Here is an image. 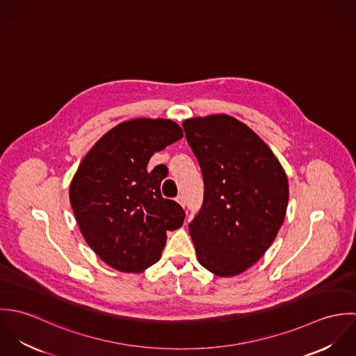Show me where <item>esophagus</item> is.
<instances>
[{
  "label": "esophagus",
  "mask_w": 356,
  "mask_h": 356,
  "mask_svg": "<svg viewBox=\"0 0 356 356\" xmlns=\"http://www.w3.org/2000/svg\"><path fill=\"white\" fill-rule=\"evenodd\" d=\"M175 200H177V202H178V203L181 204V205H182V207H185V196H184V195H178V196H177V199H175Z\"/></svg>",
  "instance_id": "obj_1"
}]
</instances>
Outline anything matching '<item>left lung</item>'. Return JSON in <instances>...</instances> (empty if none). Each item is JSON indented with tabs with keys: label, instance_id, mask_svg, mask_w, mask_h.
<instances>
[{
	"label": "left lung",
	"instance_id": "8db88e82",
	"mask_svg": "<svg viewBox=\"0 0 356 356\" xmlns=\"http://www.w3.org/2000/svg\"><path fill=\"white\" fill-rule=\"evenodd\" d=\"M182 127L203 172V205L189 223L197 259L215 275H237L264 254L284 223L286 174L264 141L229 115L186 119Z\"/></svg>",
	"mask_w": 356,
	"mask_h": 356
}]
</instances>
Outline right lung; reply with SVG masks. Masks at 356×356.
I'll return each mask as SVG.
<instances>
[{
	"mask_svg": "<svg viewBox=\"0 0 356 356\" xmlns=\"http://www.w3.org/2000/svg\"><path fill=\"white\" fill-rule=\"evenodd\" d=\"M182 137L170 119H131L104 134L79 164L70 202L83 238L108 266L144 271L160 259L165 232L182 226L185 211L160 192L167 167L147 170L153 153Z\"/></svg>",
	"mask_w": 356,
	"mask_h": 356,
	"instance_id": "1",
	"label": "right lung"
}]
</instances>
